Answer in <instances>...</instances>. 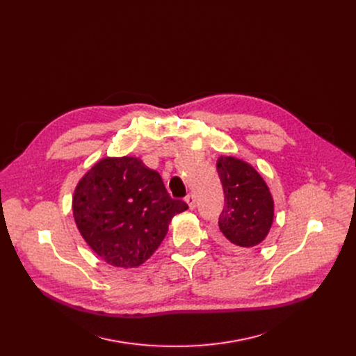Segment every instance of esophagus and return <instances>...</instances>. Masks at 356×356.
Here are the masks:
<instances>
[{
	"label": "esophagus",
	"mask_w": 356,
	"mask_h": 356,
	"mask_svg": "<svg viewBox=\"0 0 356 356\" xmlns=\"http://www.w3.org/2000/svg\"><path fill=\"white\" fill-rule=\"evenodd\" d=\"M184 200H186V203L188 204V207H190L191 210L196 207V197H195V195H187Z\"/></svg>",
	"instance_id": "1"
}]
</instances>
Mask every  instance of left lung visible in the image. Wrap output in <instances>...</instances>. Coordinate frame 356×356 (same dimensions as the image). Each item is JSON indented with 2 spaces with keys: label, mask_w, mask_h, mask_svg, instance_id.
Here are the masks:
<instances>
[{
  "label": "left lung",
  "mask_w": 356,
  "mask_h": 356,
  "mask_svg": "<svg viewBox=\"0 0 356 356\" xmlns=\"http://www.w3.org/2000/svg\"><path fill=\"white\" fill-rule=\"evenodd\" d=\"M217 172L224 191L220 233L243 248L263 243L274 220V200L267 183L247 161L233 156H220Z\"/></svg>",
  "instance_id": "8db88e82"
}]
</instances>
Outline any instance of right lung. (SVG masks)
Wrapping results in <instances>:
<instances>
[{"mask_svg": "<svg viewBox=\"0 0 356 356\" xmlns=\"http://www.w3.org/2000/svg\"><path fill=\"white\" fill-rule=\"evenodd\" d=\"M156 170L138 157H105L76 184L72 211L76 227L104 261L113 267L143 264L168 234L172 218L187 210Z\"/></svg>", "mask_w": 356, "mask_h": 356, "instance_id": "1", "label": "right lung"}]
</instances>
